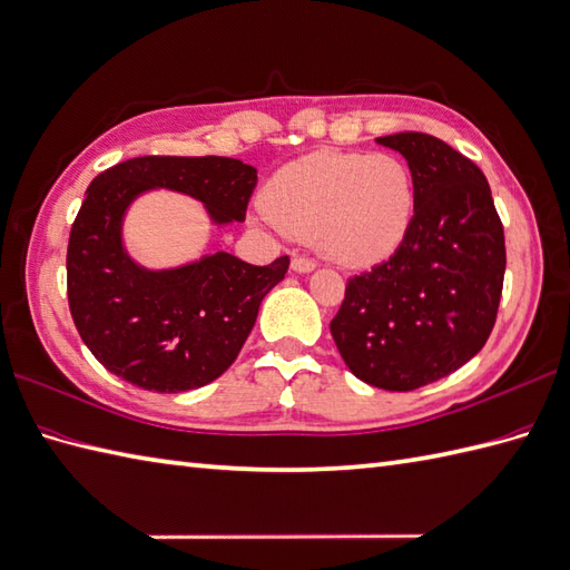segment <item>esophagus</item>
Listing matches in <instances>:
<instances>
[{
  "label": "esophagus",
  "mask_w": 570,
  "mask_h": 570,
  "mask_svg": "<svg viewBox=\"0 0 570 570\" xmlns=\"http://www.w3.org/2000/svg\"><path fill=\"white\" fill-rule=\"evenodd\" d=\"M291 269L298 272V274L313 272V269H315V259H313V257H306V255H296L294 259H291Z\"/></svg>",
  "instance_id": "esophagus-1"
}]
</instances>
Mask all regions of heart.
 <instances>
[{"mask_svg": "<svg viewBox=\"0 0 570 570\" xmlns=\"http://www.w3.org/2000/svg\"><path fill=\"white\" fill-rule=\"evenodd\" d=\"M262 204L282 230L330 259L368 264L403 243L415 179L399 155L317 150L276 171Z\"/></svg>", "mask_w": 570, "mask_h": 570, "instance_id": "heart-1", "label": "heart"}]
</instances>
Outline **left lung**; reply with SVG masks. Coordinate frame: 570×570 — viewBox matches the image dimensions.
<instances>
[{
    "label": "left lung",
    "instance_id": "1",
    "mask_svg": "<svg viewBox=\"0 0 570 570\" xmlns=\"http://www.w3.org/2000/svg\"><path fill=\"white\" fill-rule=\"evenodd\" d=\"M415 179V216L401 247L352 276L330 323L350 372L376 389L415 391L479 354L498 317L505 233L485 175L440 138H376Z\"/></svg>",
    "mask_w": 570,
    "mask_h": 570
}]
</instances>
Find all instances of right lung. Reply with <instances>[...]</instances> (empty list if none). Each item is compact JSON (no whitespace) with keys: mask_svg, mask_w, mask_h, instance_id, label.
Masks as SVG:
<instances>
[{"mask_svg":"<svg viewBox=\"0 0 570 570\" xmlns=\"http://www.w3.org/2000/svg\"><path fill=\"white\" fill-rule=\"evenodd\" d=\"M257 169L233 157L145 155L91 179L68 243V301L79 337L111 374L145 391L179 393L218 379L240 354L262 298L288 257L255 267L228 253L148 272L126 255L121 218L142 191L204 202L216 223L245 220Z\"/></svg>","mask_w":570,"mask_h":570,"instance_id":"1","label":"right lung"}]
</instances>
